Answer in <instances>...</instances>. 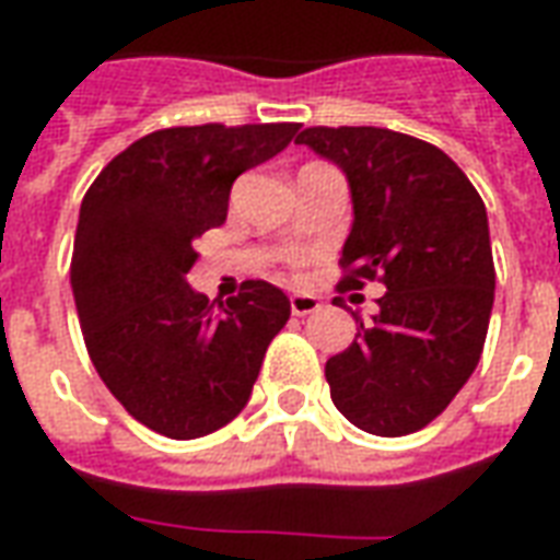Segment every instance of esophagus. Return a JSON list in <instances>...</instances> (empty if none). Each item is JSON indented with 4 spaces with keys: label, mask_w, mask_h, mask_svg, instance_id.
I'll return each mask as SVG.
<instances>
[{
    "label": "esophagus",
    "mask_w": 560,
    "mask_h": 560,
    "mask_svg": "<svg viewBox=\"0 0 560 560\" xmlns=\"http://www.w3.org/2000/svg\"><path fill=\"white\" fill-rule=\"evenodd\" d=\"M320 308V300L317 296H312V293H293L291 296V312L293 315H312V312H317Z\"/></svg>",
    "instance_id": "esophagus-1"
}]
</instances>
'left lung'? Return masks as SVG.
<instances>
[{
  "label": "left lung",
  "mask_w": 560,
  "mask_h": 560,
  "mask_svg": "<svg viewBox=\"0 0 560 560\" xmlns=\"http://www.w3.org/2000/svg\"><path fill=\"white\" fill-rule=\"evenodd\" d=\"M296 143L332 161L351 188L339 288L387 284L372 324L360 320L351 348L327 360L329 396L363 432H417L480 363L494 303L486 207L456 161L411 135L317 126Z\"/></svg>",
  "instance_id": "8db88e82"
}]
</instances>
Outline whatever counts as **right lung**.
<instances>
[{
  "label": "right lung",
  "instance_id": "obj_1",
  "mask_svg": "<svg viewBox=\"0 0 560 560\" xmlns=\"http://www.w3.org/2000/svg\"><path fill=\"white\" fill-rule=\"evenodd\" d=\"M293 122L152 131L119 152L80 203L71 291L95 372L135 420L191 441L252 399L288 293L245 281L207 300L188 284L195 240L228 219L233 179L279 155Z\"/></svg>",
  "mask_w": 560,
  "mask_h": 560
}]
</instances>
